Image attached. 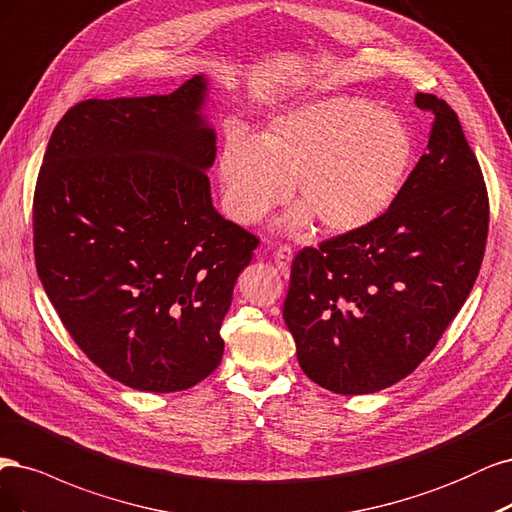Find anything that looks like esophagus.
Wrapping results in <instances>:
<instances>
[{"mask_svg":"<svg viewBox=\"0 0 512 512\" xmlns=\"http://www.w3.org/2000/svg\"><path fill=\"white\" fill-rule=\"evenodd\" d=\"M291 259H293V249H291V246H287V244L278 246V249L274 251V263H276V268H278L280 274H285V276L289 274Z\"/></svg>","mask_w":512,"mask_h":512,"instance_id":"34e87169","label":"esophagus"}]
</instances>
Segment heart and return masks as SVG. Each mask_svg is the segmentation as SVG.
I'll use <instances>...</instances> for the list:
<instances>
[{
  "label": "heart",
  "instance_id": "heart-1",
  "mask_svg": "<svg viewBox=\"0 0 512 512\" xmlns=\"http://www.w3.org/2000/svg\"><path fill=\"white\" fill-rule=\"evenodd\" d=\"M415 161L406 121L366 97L327 95L274 114L253 140L229 131L219 178L227 212L255 225L295 189L283 225L302 232L319 219L327 234H353L398 200Z\"/></svg>",
  "mask_w": 512,
  "mask_h": 512
}]
</instances>
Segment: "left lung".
Returning <instances> with one entry per match:
<instances>
[{
	"mask_svg": "<svg viewBox=\"0 0 512 512\" xmlns=\"http://www.w3.org/2000/svg\"><path fill=\"white\" fill-rule=\"evenodd\" d=\"M427 153L372 225L302 249L283 317L304 374L364 395L391 387L434 351L481 270L489 197L453 108L430 93Z\"/></svg>",
	"mask_w": 512,
	"mask_h": 512,
	"instance_id": "8db88e82",
	"label": "left lung"
}]
</instances>
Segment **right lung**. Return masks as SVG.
I'll return each mask as SVG.
<instances>
[{
    "label": "right lung",
    "mask_w": 512,
    "mask_h": 512,
    "mask_svg": "<svg viewBox=\"0 0 512 512\" xmlns=\"http://www.w3.org/2000/svg\"><path fill=\"white\" fill-rule=\"evenodd\" d=\"M204 74L168 95L72 106L34 195L38 276L97 368L131 389L197 385L259 240L214 210Z\"/></svg>",
    "instance_id": "add662e5"
}]
</instances>
